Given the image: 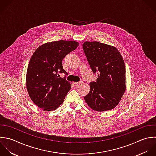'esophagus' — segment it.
Returning <instances> with one entry per match:
<instances>
[{"label": "esophagus", "mask_w": 156, "mask_h": 156, "mask_svg": "<svg viewBox=\"0 0 156 156\" xmlns=\"http://www.w3.org/2000/svg\"><path fill=\"white\" fill-rule=\"evenodd\" d=\"M76 87H77V86H78L80 84H83V81H80V82H73L72 83Z\"/></svg>", "instance_id": "34e87169"}]
</instances>
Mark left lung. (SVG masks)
Masks as SVG:
<instances>
[{"label": "left lung", "instance_id": "1", "mask_svg": "<svg viewBox=\"0 0 156 156\" xmlns=\"http://www.w3.org/2000/svg\"><path fill=\"white\" fill-rule=\"evenodd\" d=\"M83 48L93 72L98 73L97 81L90 83L85 101L98 112L111 110L118 105L126 90L123 57L115 47L97 41H86Z\"/></svg>", "mask_w": 156, "mask_h": 156}]
</instances>
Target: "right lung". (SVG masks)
Returning a JSON list of instances; mask_svg holds the SVG:
<instances>
[{"label": "right lung", "instance_id": "right-lung-1", "mask_svg": "<svg viewBox=\"0 0 156 156\" xmlns=\"http://www.w3.org/2000/svg\"><path fill=\"white\" fill-rule=\"evenodd\" d=\"M75 41L59 40L47 42L34 52L28 63L26 86L33 102L45 111H54L63 103L70 89V83L59 73H67L62 61L76 49Z\"/></svg>", "mask_w": 156, "mask_h": 156}]
</instances>
